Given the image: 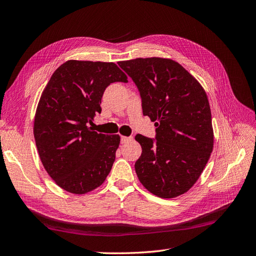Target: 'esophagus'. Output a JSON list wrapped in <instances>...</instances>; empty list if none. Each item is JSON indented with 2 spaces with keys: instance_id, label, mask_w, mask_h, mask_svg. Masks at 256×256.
<instances>
[{
  "instance_id": "esophagus-1",
  "label": "esophagus",
  "mask_w": 256,
  "mask_h": 256,
  "mask_svg": "<svg viewBox=\"0 0 256 256\" xmlns=\"http://www.w3.org/2000/svg\"><path fill=\"white\" fill-rule=\"evenodd\" d=\"M131 136H122V143H127V142H129V141H131Z\"/></svg>"
}]
</instances>
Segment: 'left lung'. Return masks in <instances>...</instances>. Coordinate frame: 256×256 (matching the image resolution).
<instances>
[{
    "label": "left lung",
    "instance_id": "obj_1",
    "mask_svg": "<svg viewBox=\"0 0 256 256\" xmlns=\"http://www.w3.org/2000/svg\"><path fill=\"white\" fill-rule=\"evenodd\" d=\"M118 65L140 90L143 114L157 127L156 141L136 136L142 147L134 164L138 180L159 198L180 196L198 182L214 148L206 92L171 58H140Z\"/></svg>",
    "mask_w": 256,
    "mask_h": 256
}]
</instances>
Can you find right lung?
I'll use <instances>...</instances> for the list:
<instances>
[{
  "mask_svg": "<svg viewBox=\"0 0 256 256\" xmlns=\"http://www.w3.org/2000/svg\"><path fill=\"white\" fill-rule=\"evenodd\" d=\"M127 79L112 62L70 60L46 85L33 131L42 164L62 189L85 194L100 187L109 175L120 136L97 134L90 125L102 112L108 85Z\"/></svg>",
  "mask_w": 256,
  "mask_h": 256,
  "instance_id": "add662e5",
  "label": "right lung"
}]
</instances>
